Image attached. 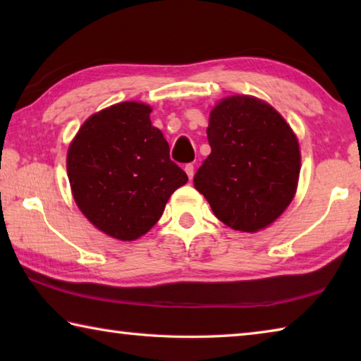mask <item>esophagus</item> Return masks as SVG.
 <instances>
[{"label":"esophagus","instance_id":"obj_1","mask_svg":"<svg viewBox=\"0 0 361 361\" xmlns=\"http://www.w3.org/2000/svg\"><path fill=\"white\" fill-rule=\"evenodd\" d=\"M185 172L188 175V178L192 180V176H194V166H192V164H188V166L185 167Z\"/></svg>","mask_w":361,"mask_h":361}]
</instances>
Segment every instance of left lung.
I'll list each match as a JSON object with an SVG mask.
<instances>
[{"mask_svg":"<svg viewBox=\"0 0 361 361\" xmlns=\"http://www.w3.org/2000/svg\"><path fill=\"white\" fill-rule=\"evenodd\" d=\"M207 137L212 152L194 188L231 229H266L295 199L301 170L296 133L267 102L229 95L212 108Z\"/></svg>","mask_w":361,"mask_h":361,"instance_id":"1","label":"left lung"}]
</instances>
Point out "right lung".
Wrapping results in <instances>:
<instances>
[{"label": "right lung", "instance_id": "right-lung-1", "mask_svg": "<svg viewBox=\"0 0 361 361\" xmlns=\"http://www.w3.org/2000/svg\"><path fill=\"white\" fill-rule=\"evenodd\" d=\"M152 108L121 102L84 121L66 152L73 199L82 215L113 239L145 235L188 176L170 161L169 143L152 126Z\"/></svg>", "mask_w": 361, "mask_h": 361}]
</instances>
